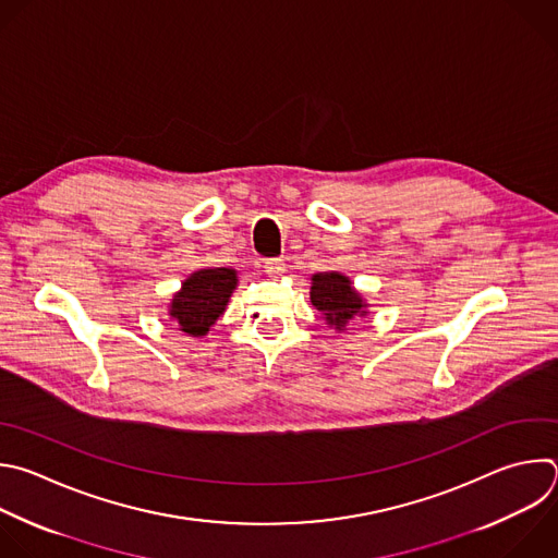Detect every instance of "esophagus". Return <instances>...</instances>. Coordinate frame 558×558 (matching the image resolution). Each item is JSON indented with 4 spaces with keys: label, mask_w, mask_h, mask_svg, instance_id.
<instances>
[{
    "label": "esophagus",
    "mask_w": 558,
    "mask_h": 558,
    "mask_svg": "<svg viewBox=\"0 0 558 558\" xmlns=\"http://www.w3.org/2000/svg\"><path fill=\"white\" fill-rule=\"evenodd\" d=\"M263 267L269 278H280L284 274V263L280 258H269V260H265Z\"/></svg>",
    "instance_id": "esophagus-1"
}]
</instances>
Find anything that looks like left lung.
<instances>
[{
  "mask_svg": "<svg viewBox=\"0 0 558 558\" xmlns=\"http://www.w3.org/2000/svg\"><path fill=\"white\" fill-rule=\"evenodd\" d=\"M308 295L328 328L337 332H343L352 319L369 313L365 298L352 287V280L339 271L313 274Z\"/></svg>",
  "mask_w": 558,
  "mask_h": 558,
  "instance_id": "left-lung-1",
  "label": "left lung"
}]
</instances>
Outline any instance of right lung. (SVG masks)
<instances>
[{
    "label": "right lung",
    "mask_w": 558,
    "mask_h": 558,
    "mask_svg": "<svg viewBox=\"0 0 558 558\" xmlns=\"http://www.w3.org/2000/svg\"><path fill=\"white\" fill-rule=\"evenodd\" d=\"M239 287V271L230 267H204L181 282L168 302V319L191 337H204L226 313Z\"/></svg>",
    "instance_id": "add662e5"
}]
</instances>
